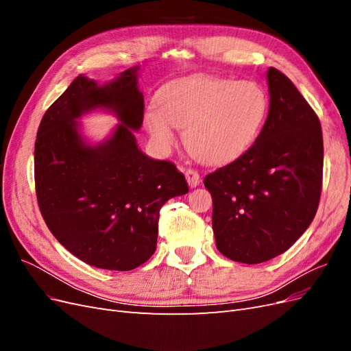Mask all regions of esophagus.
<instances>
[{
	"mask_svg": "<svg viewBox=\"0 0 351 351\" xmlns=\"http://www.w3.org/2000/svg\"><path fill=\"white\" fill-rule=\"evenodd\" d=\"M186 180H187L190 187H196L200 183V176L197 171H195V169L189 168V169H186Z\"/></svg>",
	"mask_w": 351,
	"mask_h": 351,
	"instance_id": "34e87169",
	"label": "esophagus"
}]
</instances>
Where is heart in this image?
Masks as SVG:
<instances>
[{"label":"heart","mask_w":351,"mask_h":351,"mask_svg":"<svg viewBox=\"0 0 351 351\" xmlns=\"http://www.w3.org/2000/svg\"><path fill=\"white\" fill-rule=\"evenodd\" d=\"M156 111L145 115V127L161 154L176 145L173 130H184V145L196 159L222 164L237 158L256 141L267 119L268 99L253 82L193 76L159 90Z\"/></svg>","instance_id":"1"}]
</instances>
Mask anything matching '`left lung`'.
Returning a JSON list of instances; mask_svg holds the SVG:
<instances>
[{
    "instance_id": "left-lung-1",
    "label": "left lung",
    "mask_w": 351,
    "mask_h": 351,
    "mask_svg": "<svg viewBox=\"0 0 351 351\" xmlns=\"http://www.w3.org/2000/svg\"><path fill=\"white\" fill-rule=\"evenodd\" d=\"M269 111L258 139L236 161L205 177L217 249L241 263L267 262L290 249L319 205L321 123L293 82L267 71Z\"/></svg>"
}]
</instances>
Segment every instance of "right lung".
I'll return each instance as SVG.
<instances>
[{
	"mask_svg": "<svg viewBox=\"0 0 351 351\" xmlns=\"http://www.w3.org/2000/svg\"><path fill=\"white\" fill-rule=\"evenodd\" d=\"M139 66L99 84L77 76L51 105L35 142V186L49 231L90 267L132 271L156 249L159 209L189 192L173 162L156 161L137 146L143 123ZM102 109L119 124L98 144L77 121Z\"/></svg>",
	"mask_w": 351,
	"mask_h": 351,
	"instance_id": "right-lung-1",
	"label": "right lung"
}]
</instances>
